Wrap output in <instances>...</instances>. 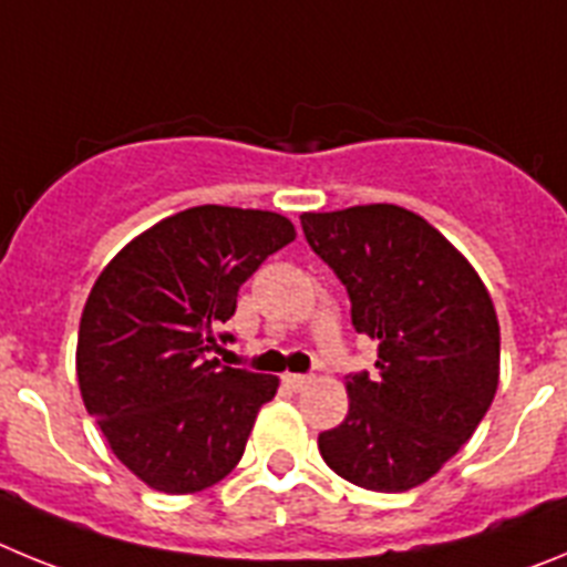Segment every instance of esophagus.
Listing matches in <instances>:
<instances>
[{"label": "esophagus", "mask_w": 567, "mask_h": 567, "mask_svg": "<svg viewBox=\"0 0 567 567\" xmlns=\"http://www.w3.org/2000/svg\"><path fill=\"white\" fill-rule=\"evenodd\" d=\"M284 383H287L289 389H295V392H300V389H307V385L312 383V378H309V374H287Z\"/></svg>", "instance_id": "esophagus-1"}]
</instances>
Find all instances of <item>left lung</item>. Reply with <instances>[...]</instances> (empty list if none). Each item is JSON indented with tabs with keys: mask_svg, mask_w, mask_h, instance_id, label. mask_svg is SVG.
<instances>
[{
	"mask_svg": "<svg viewBox=\"0 0 567 567\" xmlns=\"http://www.w3.org/2000/svg\"><path fill=\"white\" fill-rule=\"evenodd\" d=\"M300 224L349 292L352 327L378 340V374H349V414L320 434V457L360 488H414L463 449L497 394L488 289L432 224L398 204L303 213Z\"/></svg>",
	"mask_w": 567,
	"mask_h": 567,
	"instance_id": "left-lung-1",
	"label": "left lung"
}]
</instances>
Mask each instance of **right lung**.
<instances>
[{
    "label": "right lung",
    "instance_id": "obj_1",
    "mask_svg": "<svg viewBox=\"0 0 567 567\" xmlns=\"http://www.w3.org/2000/svg\"><path fill=\"white\" fill-rule=\"evenodd\" d=\"M295 240L267 209L189 207L110 260L84 303L76 374L113 454L150 488L195 494L238 465L278 378L213 352L240 284Z\"/></svg>",
    "mask_w": 567,
    "mask_h": 567
}]
</instances>
